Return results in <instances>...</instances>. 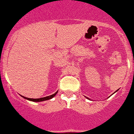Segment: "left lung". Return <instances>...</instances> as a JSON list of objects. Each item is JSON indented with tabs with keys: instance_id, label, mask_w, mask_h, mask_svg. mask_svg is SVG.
Wrapping results in <instances>:
<instances>
[{
	"instance_id": "left-lung-1",
	"label": "left lung",
	"mask_w": 134,
	"mask_h": 134,
	"mask_svg": "<svg viewBox=\"0 0 134 134\" xmlns=\"http://www.w3.org/2000/svg\"><path fill=\"white\" fill-rule=\"evenodd\" d=\"M118 90H119V89H118V90H116V91H115V92H114V93L117 92V91H118ZM86 97V98H87V99H90V100H91V99H90V98H88V97Z\"/></svg>"
}]
</instances>
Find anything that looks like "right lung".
Here are the masks:
<instances>
[{"mask_svg":"<svg viewBox=\"0 0 134 134\" xmlns=\"http://www.w3.org/2000/svg\"><path fill=\"white\" fill-rule=\"evenodd\" d=\"M58 93V91H56L54 94L53 95H51L49 96H47V97H41V98H38V99H32V98H27L26 97H24V96H22L20 95V96L22 97H23L24 99L26 100H29V101H31V102H43V101H46V100H49L51 99H52L53 97H55L56 96V94Z\"/></svg>","mask_w":134,"mask_h":134,"instance_id":"obj_1","label":"right lung"}]
</instances>
